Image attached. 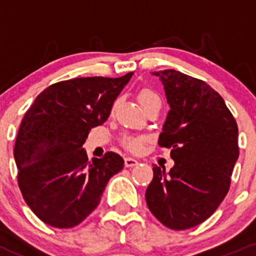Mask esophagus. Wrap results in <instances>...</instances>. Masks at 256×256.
<instances>
[{
  "mask_svg": "<svg viewBox=\"0 0 256 256\" xmlns=\"http://www.w3.org/2000/svg\"><path fill=\"white\" fill-rule=\"evenodd\" d=\"M138 164V160L132 158V157H125V166L126 167H134Z\"/></svg>",
  "mask_w": 256,
  "mask_h": 256,
  "instance_id": "obj_1",
  "label": "esophagus"
}]
</instances>
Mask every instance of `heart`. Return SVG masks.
I'll list each match as a JSON object with an SVG mask.
<instances>
[{
	"label": "heart",
	"instance_id": "heart-1",
	"mask_svg": "<svg viewBox=\"0 0 256 256\" xmlns=\"http://www.w3.org/2000/svg\"><path fill=\"white\" fill-rule=\"evenodd\" d=\"M138 102L140 104H146V102H151V100L154 99H160L157 96L156 92H154L152 90L150 89H142L140 92H138ZM142 142H144V138H126L124 140V146L128 150V151H132V152H138L142 147Z\"/></svg>",
	"mask_w": 256,
	"mask_h": 256
}]
</instances>
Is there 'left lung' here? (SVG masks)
<instances>
[{
    "mask_svg": "<svg viewBox=\"0 0 256 256\" xmlns=\"http://www.w3.org/2000/svg\"><path fill=\"white\" fill-rule=\"evenodd\" d=\"M154 76L171 108L158 144L171 148L174 166L170 172L154 167L144 197L164 226L183 230L203 223L226 198L239 157L238 125L223 98L203 80L174 69Z\"/></svg>",
    "mask_w": 256,
    "mask_h": 256,
    "instance_id": "1",
    "label": "left lung"
}]
</instances>
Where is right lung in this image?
Masks as SVG:
<instances>
[{"instance_id":"add662e5","label":"right lung","mask_w":256,"mask_h":256,"mask_svg":"<svg viewBox=\"0 0 256 256\" xmlns=\"http://www.w3.org/2000/svg\"><path fill=\"white\" fill-rule=\"evenodd\" d=\"M134 73L56 82L24 114L14 161L18 187L28 207L54 228H73L100 203L105 186L124 168L115 152L88 160V134L109 118L114 102Z\"/></svg>"}]
</instances>
